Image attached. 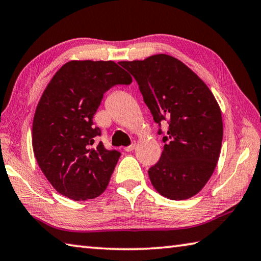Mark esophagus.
<instances>
[{
	"instance_id": "34e87169",
	"label": "esophagus",
	"mask_w": 261,
	"mask_h": 261,
	"mask_svg": "<svg viewBox=\"0 0 261 261\" xmlns=\"http://www.w3.org/2000/svg\"><path fill=\"white\" fill-rule=\"evenodd\" d=\"M135 147H136V144H135V143H132L130 145H128V147H126V148H125V151H126V152H130V151H133V150L135 149Z\"/></svg>"
}]
</instances>
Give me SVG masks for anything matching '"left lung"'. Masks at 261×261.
I'll return each instance as SVG.
<instances>
[{"label": "left lung", "instance_id": "1", "mask_svg": "<svg viewBox=\"0 0 261 261\" xmlns=\"http://www.w3.org/2000/svg\"><path fill=\"white\" fill-rule=\"evenodd\" d=\"M119 64L138 81L154 122L170 125L162 157L148 171L153 188L173 200L193 197L212 176L220 156L223 126L216 97L195 72L170 55Z\"/></svg>", "mask_w": 261, "mask_h": 261}]
</instances>
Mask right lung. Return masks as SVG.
Here are the masks:
<instances>
[{
  "instance_id": "obj_1",
  "label": "right lung",
  "mask_w": 261,
  "mask_h": 261,
  "mask_svg": "<svg viewBox=\"0 0 261 261\" xmlns=\"http://www.w3.org/2000/svg\"><path fill=\"white\" fill-rule=\"evenodd\" d=\"M132 76L112 61H71L55 73L38 103L32 144L41 171L73 200L104 193L120 152L93 147L100 129L93 118L105 91L129 85Z\"/></svg>"
}]
</instances>
